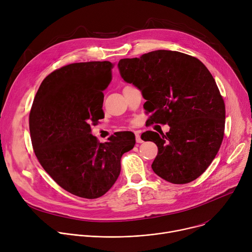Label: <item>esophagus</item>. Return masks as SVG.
Returning a JSON list of instances; mask_svg holds the SVG:
<instances>
[{"label": "esophagus", "mask_w": 252, "mask_h": 252, "mask_svg": "<svg viewBox=\"0 0 252 252\" xmlns=\"http://www.w3.org/2000/svg\"><path fill=\"white\" fill-rule=\"evenodd\" d=\"M135 136H136V142H137V143H142V142H143V140H142L141 137H140V132L136 131V132H135Z\"/></svg>", "instance_id": "34e87169"}]
</instances>
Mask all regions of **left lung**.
Instances as JSON below:
<instances>
[{
  "instance_id": "obj_1",
  "label": "left lung",
  "mask_w": 252,
  "mask_h": 252,
  "mask_svg": "<svg viewBox=\"0 0 252 252\" xmlns=\"http://www.w3.org/2000/svg\"><path fill=\"white\" fill-rule=\"evenodd\" d=\"M118 69L125 82L141 91L150 123L170 126L166 134L141 135L158 147L153 171L174 184L198 178L224 135L225 105L211 73L197 58L167 50L121 59Z\"/></svg>"
}]
</instances>
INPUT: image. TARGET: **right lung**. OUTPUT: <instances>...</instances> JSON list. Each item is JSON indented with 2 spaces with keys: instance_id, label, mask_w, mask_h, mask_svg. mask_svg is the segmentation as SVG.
Listing matches in <instances>:
<instances>
[{
  "instance_id": "obj_1",
  "label": "right lung",
  "mask_w": 252,
  "mask_h": 252,
  "mask_svg": "<svg viewBox=\"0 0 252 252\" xmlns=\"http://www.w3.org/2000/svg\"><path fill=\"white\" fill-rule=\"evenodd\" d=\"M109 61L74 63L55 70L40 85L29 116L35 154L45 171L76 196L101 197L116 182L121 157L135 135L117 132L100 143L91 124L104 118V94L112 79Z\"/></svg>"
}]
</instances>
